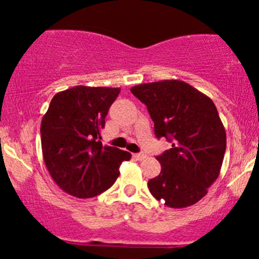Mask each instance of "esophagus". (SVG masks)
<instances>
[{
  "instance_id": "1",
  "label": "esophagus",
  "mask_w": 259,
  "mask_h": 259,
  "mask_svg": "<svg viewBox=\"0 0 259 259\" xmlns=\"http://www.w3.org/2000/svg\"><path fill=\"white\" fill-rule=\"evenodd\" d=\"M133 157H134V159H136V160H144L145 158H146V154H145V153H135V154H133Z\"/></svg>"
}]
</instances>
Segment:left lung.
I'll return each mask as SVG.
<instances>
[{
    "label": "left lung",
    "instance_id": "obj_1",
    "mask_svg": "<svg viewBox=\"0 0 259 259\" xmlns=\"http://www.w3.org/2000/svg\"><path fill=\"white\" fill-rule=\"evenodd\" d=\"M133 95L147 106L157 138L171 148L157 157L162 170L148 189L167 207L185 208L207 195L219 177L227 134L213 101L177 79L133 86Z\"/></svg>",
    "mask_w": 259,
    "mask_h": 259
}]
</instances>
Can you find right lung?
I'll return each instance as SVG.
<instances>
[{
    "label": "right lung",
    "instance_id": "add662e5",
    "mask_svg": "<svg viewBox=\"0 0 259 259\" xmlns=\"http://www.w3.org/2000/svg\"><path fill=\"white\" fill-rule=\"evenodd\" d=\"M119 88L78 85L53 96L41 121V147L47 170L57 185L78 198L106 191L132 154L102 146L101 130Z\"/></svg>",
    "mask_w": 259,
    "mask_h": 259
}]
</instances>
